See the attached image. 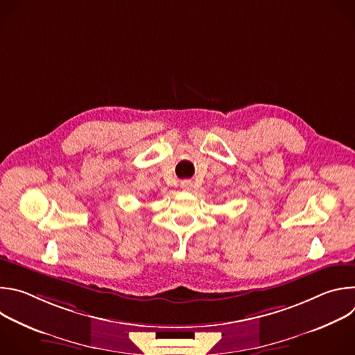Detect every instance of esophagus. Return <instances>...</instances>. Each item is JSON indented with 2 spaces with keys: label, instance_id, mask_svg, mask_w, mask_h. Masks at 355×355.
I'll return each instance as SVG.
<instances>
[{
  "label": "esophagus",
  "instance_id": "1",
  "mask_svg": "<svg viewBox=\"0 0 355 355\" xmlns=\"http://www.w3.org/2000/svg\"><path fill=\"white\" fill-rule=\"evenodd\" d=\"M180 187H181L184 191H191V188H192V181H191V180H182V181L180 182Z\"/></svg>",
  "mask_w": 355,
  "mask_h": 355
}]
</instances>
